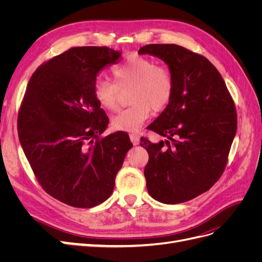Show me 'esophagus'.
I'll list each match as a JSON object with an SVG mask.
<instances>
[{"label":"esophagus","mask_w":262,"mask_h":262,"mask_svg":"<svg viewBox=\"0 0 262 262\" xmlns=\"http://www.w3.org/2000/svg\"><path fill=\"white\" fill-rule=\"evenodd\" d=\"M130 140L133 143V145H138L139 142H140V136H139V134L132 133V134H130Z\"/></svg>","instance_id":"esophagus-1"}]
</instances>
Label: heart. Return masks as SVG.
I'll use <instances>...</instances> for the list:
<instances>
[{"instance_id":"obj_1","label":"heart","mask_w":262,"mask_h":262,"mask_svg":"<svg viewBox=\"0 0 262 262\" xmlns=\"http://www.w3.org/2000/svg\"><path fill=\"white\" fill-rule=\"evenodd\" d=\"M116 84L98 78L94 85V95L98 105L115 112L118 108L120 91L131 87V106L119 112L112 119L113 128L119 131L137 132L149 117L150 108L162 112L169 104L173 93L170 71L148 58L132 54L122 64L114 69Z\"/></svg>"}]
</instances>
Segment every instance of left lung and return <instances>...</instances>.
<instances>
[{
    "label": "left lung",
    "instance_id": "obj_1",
    "mask_svg": "<svg viewBox=\"0 0 262 262\" xmlns=\"http://www.w3.org/2000/svg\"><path fill=\"white\" fill-rule=\"evenodd\" d=\"M139 54L161 59L173 78L169 104L147 128L165 140L142 139L144 168L153 199L177 204L193 199L219 180L237 129L234 101L216 68L178 45H146Z\"/></svg>",
    "mask_w": 262,
    "mask_h": 262
}]
</instances>
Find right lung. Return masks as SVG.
Instances as JSON below:
<instances>
[{
    "instance_id": "right-lung-1",
    "label": "right lung",
    "mask_w": 262,
    "mask_h": 262,
    "mask_svg": "<svg viewBox=\"0 0 262 262\" xmlns=\"http://www.w3.org/2000/svg\"><path fill=\"white\" fill-rule=\"evenodd\" d=\"M121 54L74 47L39 67L27 85L17 121L20 145L45 191L71 207L106 201L132 147L122 131L99 138L109 119L94 95L100 71Z\"/></svg>"
}]
</instances>
